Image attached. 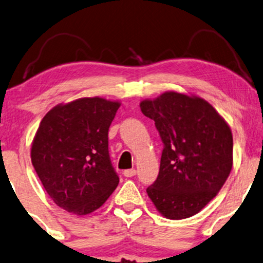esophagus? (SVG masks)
<instances>
[{
  "label": "esophagus",
  "mask_w": 263,
  "mask_h": 263,
  "mask_svg": "<svg viewBox=\"0 0 263 263\" xmlns=\"http://www.w3.org/2000/svg\"><path fill=\"white\" fill-rule=\"evenodd\" d=\"M123 174H124V177H126V178H132V177H134L135 174H137V171H135V170H126V171L123 172Z\"/></svg>",
  "instance_id": "obj_1"
}]
</instances>
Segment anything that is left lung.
Instances as JSON below:
<instances>
[{
	"instance_id": "1",
	"label": "left lung",
	"mask_w": 263,
	"mask_h": 263,
	"mask_svg": "<svg viewBox=\"0 0 263 263\" xmlns=\"http://www.w3.org/2000/svg\"><path fill=\"white\" fill-rule=\"evenodd\" d=\"M163 142L160 173L146 189L155 207L170 219L199 213L221 190L233 166L229 125L199 96L167 91L140 102Z\"/></svg>"
}]
</instances>
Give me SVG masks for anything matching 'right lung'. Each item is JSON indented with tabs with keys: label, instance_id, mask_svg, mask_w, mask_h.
I'll return each mask as SVG.
<instances>
[{
	"label": "right lung",
	"instance_id": "obj_1",
	"mask_svg": "<svg viewBox=\"0 0 263 263\" xmlns=\"http://www.w3.org/2000/svg\"><path fill=\"white\" fill-rule=\"evenodd\" d=\"M118 101L83 97L46 113L31 145V163L61 209L84 216L100 209L118 185L108 154V129Z\"/></svg>",
	"mask_w": 263,
	"mask_h": 263
}]
</instances>
